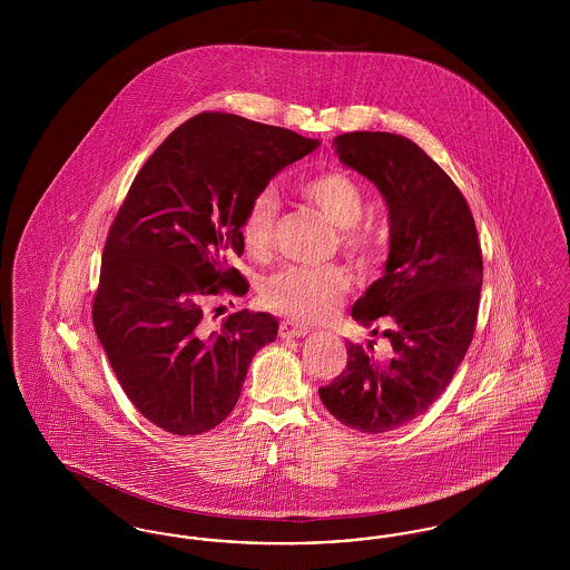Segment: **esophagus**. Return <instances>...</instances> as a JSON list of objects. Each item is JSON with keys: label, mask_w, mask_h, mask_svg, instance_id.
I'll return each mask as SVG.
<instances>
[{"label": "esophagus", "mask_w": 570, "mask_h": 570, "mask_svg": "<svg viewBox=\"0 0 570 570\" xmlns=\"http://www.w3.org/2000/svg\"><path fill=\"white\" fill-rule=\"evenodd\" d=\"M307 333H309V328L305 325H301V323H295V321H282V323H279V337H284V340L303 337V335H307Z\"/></svg>", "instance_id": "1"}]
</instances>
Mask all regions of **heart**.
<instances>
[{
  "label": "heart",
  "mask_w": 570,
  "mask_h": 570,
  "mask_svg": "<svg viewBox=\"0 0 570 570\" xmlns=\"http://www.w3.org/2000/svg\"><path fill=\"white\" fill-rule=\"evenodd\" d=\"M298 191L312 205H316L337 228H342V249L361 265L374 256V242L367 230L358 226L363 217L365 198L361 186L342 170H325L307 177ZM277 196L272 190H261L252 196L242 217V242L254 258H267L273 247L277 222ZM351 291V277L342 267H284L263 282V301L303 323H321L331 318L346 293Z\"/></svg>",
  "instance_id": "b5f03b06"
}]
</instances>
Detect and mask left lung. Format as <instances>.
Instances as JSON below:
<instances>
[{
  "label": "left lung",
  "mask_w": 570,
  "mask_h": 570,
  "mask_svg": "<svg viewBox=\"0 0 570 570\" xmlns=\"http://www.w3.org/2000/svg\"><path fill=\"white\" fill-rule=\"evenodd\" d=\"M333 142L389 207L384 275L354 303L353 318L384 326L391 358L374 354L376 342H346V370L318 395L344 425L382 434L423 414L455 376L474 335L483 256L463 194L416 142L391 132Z\"/></svg>",
  "instance_id": "left-lung-1"
}]
</instances>
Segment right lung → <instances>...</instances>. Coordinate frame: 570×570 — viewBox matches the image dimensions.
Wrapping results in <instances>:
<instances>
[{"instance_id": "obj_1", "label": "right lung", "mask_w": 570, "mask_h": 570, "mask_svg": "<svg viewBox=\"0 0 570 570\" xmlns=\"http://www.w3.org/2000/svg\"><path fill=\"white\" fill-rule=\"evenodd\" d=\"M318 140L230 112H200L142 164L110 226L94 326L136 410L175 435L219 425L252 356L277 335L265 312H235L217 331L207 303L244 297L233 267L254 194Z\"/></svg>"}]
</instances>
